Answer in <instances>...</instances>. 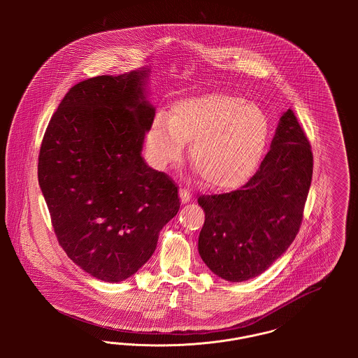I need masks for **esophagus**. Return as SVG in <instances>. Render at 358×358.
Returning <instances> with one entry per match:
<instances>
[{"mask_svg":"<svg viewBox=\"0 0 358 358\" xmlns=\"http://www.w3.org/2000/svg\"><path fill=\"white\" fill-rule=\"evenodd\" d=\"M192 193L187 190V189H184V187H181L180 189V199H181V203L182 204H187L189 201H192Z\"/></svg>","mask_w":358,"mask_h":358,"instance_id":"1","label":"esophagus"}]
</instances>
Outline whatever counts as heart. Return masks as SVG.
Here are the masks:
<instances>
[{"instance_id":"1","label":"heart","mask_w":358,"mask_h":358,"mask_svg":"<svg viewBox=\"0 0 358 358\" xmlns=\"http://www.w3.org/2000/svg\"><path fill=\"white\" fill-rule=\"evenodd\" d=\"M270 138V120L254 103L227 92H208L171 104L169 120L158 114L146 146L158 169L177 164L185 142L190 161L209 187L229 190L255 173Z\"/></svg>"}]
</instances>
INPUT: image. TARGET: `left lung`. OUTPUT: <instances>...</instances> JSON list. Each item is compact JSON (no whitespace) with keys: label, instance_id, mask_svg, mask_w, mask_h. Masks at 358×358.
<instances>
[{"label":"left lung","instance_id":"1","mask_svg":"<svg viewBox=\"0 0 358 358\" xmlns=\"http://www.w3.org/2000/svg\"><path fill=\"white\" fill-rule=\"evenodd\" d=\"M311 177V146L289 108L270 152L245 185L199 197L205 212L199 252L209 270L229 282L264 273L299 231Z\"/></svg>","mask_w":358,"mask_h":358}]
</instances>
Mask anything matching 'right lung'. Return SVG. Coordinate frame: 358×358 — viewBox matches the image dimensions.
<instances>
[{
	"mask_svg": "<svg viewBox=\"0 0 358 358\" xmlns=\"http://www.w3.org/2000/svg\"><path fill=\"white\" fill-rule=\"evenodd\" d=\"M149 72L73 85L38 154V184L59 244L85 273L111 283L150 259L181 204L171 177L141 155L155 115L143 94Z\"/></svg>",
	"mask_w": 358,
	"mask_h": 358,
	"instance_id": "right-lung-1",
	"label": "right lung"
}]
</instances>
